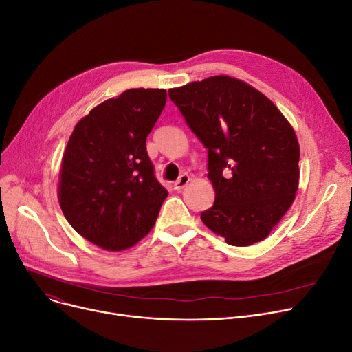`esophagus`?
Here are the masks:
<instances>
[{
	"instance_id": "obj_1",
	"label": "esophagus",
	"mask_w": 352,
	"mask_h": 352,
	"mask_svg": "<svg viewBox=\"0 0 352 352\" xmlns=\"http://www.w3.org/2000/svg\"><path fill=\"white\" fill-rule=\"evenodd\" d=\"M189 180H190V177H189L188 175H182V176L175 182V185H173L175 190H182L183 188H185V186L188 185Z\"/></svg>"
}]
</instances>
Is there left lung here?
<instances>
[{"mask_svg": "<svg viewBox=\"0 0 352 352\" xmlns=\"http://www.w3.org/2000/svg\"><path fill=\"white\" fill-rule=\"evenodd\" d=\"M169 96L209 150L214 204L202 222L232 246L270 236L299 186V143L280 110L246 81L212 76Z\"/></svg>", "mask_w": 352, "mask_h": 352, "instance_id": "obj_1", "label": "left lung"}]
</instances>
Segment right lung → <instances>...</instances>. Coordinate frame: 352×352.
I'll return each instance as SVG.
<instances>
[{
	"label": "right lung",
	"instance_id": "right-lung-1",
	"mask_svg": "<svg viewBox=\"0 0 352 352\" xmlns=\"http://www.w3.org/2000/svg\"><path fill=\"white\" fill-rule=\"evenodd\" d=\"M166 100L164 89L126 90L78 120L65 146L60 208L77 233L104 250L143 239L167 197L146 150Z\"/></svg>",
	"mask_w": 352,
	"mask_h": 352
}]
</instances>
